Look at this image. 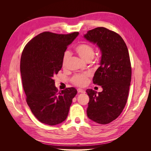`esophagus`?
<instances>
[{
	"label": "esophagus",
	"instance_id": "1",
	"mask_svg": "<svg viewBox=\"0 0 151 151\" xmlns=\"http://www.w3.org/2000/svg\"><path fill=\"white\" fill-rule=\"evenodd\" d=\"M77 91H78V93H84L86 91L84 90V89H77Z\"/></svg>",
	"mask_w": 151,
	"mask_h": 151
}]
</instances>
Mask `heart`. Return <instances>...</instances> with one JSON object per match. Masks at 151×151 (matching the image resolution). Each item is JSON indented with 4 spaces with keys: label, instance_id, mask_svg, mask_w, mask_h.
Instances as JSON below:
<instances>
[{
    "label": "heart",
    "instance_id": "b5f03b06",
    "mask_svg": "<svg viewBox=\"0 0 151 151\" xmlns=\"http://www.w3.org/2000/svg\"><path fill=\"white\" fill-rule=\"evenodd\" d=\"M76 52L77 55L87 62L91 60L94 56V49L91 45L87 43H82L77 46L75 48ZM70 57V53L68 51L65 52L62 57V65L63 67H65L67 65V61ZM90 76L89 73H84L82 74H77L72 77V81L74 84L78 86H84L87 84L88 82V78Z\"/></svg>",
    "mask_w": 151,
    "mask_h": 151
}]
</instances>
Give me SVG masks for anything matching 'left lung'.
<instances>
[{"label":"left lung","mask_w":151,"mask_h":151,"mask_svg":"<svg viewBox=\"0 0 151 151\" xmlns=\"http://www.w3.org/2000/svg\"><path fill=\"white\" fill-rule=\"evenodd\" d=\"M84 38L96 45L101 53L93 81L103 91L86 90L89 97L87 115L99 124H108L120 115L127 101L132 75L129 51L119 35L103 27L88 31Z\"/></svg>","instance_id":"left-lung-1"}]
</instances>
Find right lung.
Wrapping results in <instances>:
<instances>
[{
    "instance_id": "1",
    "label": "right lung",
    "mask_w": 151,
    "mask_h": 151,
    "mask_svg": "<svg viewBox=\"0 0 151 151\" xmlns=\"http://www.w3.org/2000/svg\"><path fill=\"white\" fill-rule=\"evenodd\" d=\"M79 34L43 32L27 43L22 51L20 70L26 102L35 116L45 124L56 125L65 121L77 93L74 88L58 93L53 76L61 69L67 47Z\"/></svg>"
}]
</instances>
